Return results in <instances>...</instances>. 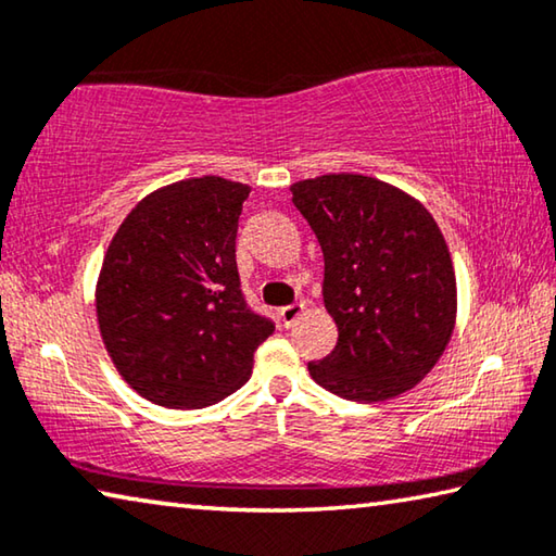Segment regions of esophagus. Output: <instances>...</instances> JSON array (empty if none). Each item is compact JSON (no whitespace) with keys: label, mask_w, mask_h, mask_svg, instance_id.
Listing matches in <instances>:
<instances>
[{"label":"esophagus","mask_w":556,"mask_h":556,"mask_svg":"<svg viewBox=\"0 0 556 556\" xmlns=\"http://www.w3.org/2000/svg\"><path fill=\"white\" fill-rule=\"evenodd\" d=\"M301 314H304V304H289V306L279 308V318H281V324H285V328L294 326Z\"/></svg>","instance_id":"1"}]
</instances>
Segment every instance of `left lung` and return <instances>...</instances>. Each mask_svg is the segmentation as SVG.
<instances>
[{"mask_svg":"<svg viewBox=\"0 0 556 556\" xmlns=\"http://www.w3.org/2000/svg\"><path fill=\"white\" fill-rule=\"evenodd\" d=\"M324 252V304L338 343L312 378L353 402L412 390L446 351L456 275L417 199L372 176L326 174L289 188Z\"/></svg>","mask_w":556,"mask_h":556,"instance_id":"8db88e82","label":"left lung"}]
</instances>
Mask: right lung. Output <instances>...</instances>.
<instances>
[{
  "instance_id": "obj_1",
  "label": "right lung",
  "mask_w": 556,
  "mask_h": 556,
  "mask_svg": "<svg viewBox=\"0 0 556 556\" xmlns=\"http://www.w3.org/2000/svg\"><path fill=\"white\" fill-rule=\"evenodd\" d=\"M250 186L186 178L139 201L112 238L96 289L100 336L144 400L201 409L250 380L275 324L248 306L235 238Z\"/></svg>"
}]
</instances>
